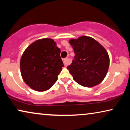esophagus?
Returning <instances> with one entry per match:
<instances>
[{
	"label": "esophagus",
	"mask_w": 130,
	"mask_h": 130,
	"mask_svg": "<svg viewBox=\"0 0 130 130\" xmlns=\"http://www.w3.org/2000/svg\"><path fill=\"white\" fill-rule=\"evenodd\" d=\"M63 63H64V66L65 67H67V64H68V63H69V59L67 58H64L63 59Z\"/></svg>",
	"instance_id": "esophagus-1"
}]
</instances>
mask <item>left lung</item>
Returning a JSON list of instances; mask_svg holds the SVG:
<instances>
[{"label": "left lung", "mask_w": 130, "mask_h": 130, "mask_svg": "<svg viewBox=\"0 0 130 130\" xmlns=\"http://www.w3.org/2000/svg\"><path fill=\"white\" fill-rule=\"evenodd\" d=\"M74 59L67 67L73 79L85 87H93L102 82L107 73L109 57L106 50L95 39L82 36L72 39Z\"/></svg>", "instance_id": "obj_1"}]
</instances>
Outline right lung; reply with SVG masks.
<instances>
[{"label":"right lung","mask_w":130,"mask_h":130,"mask_svg":"<svg viewBox=\"0 0 130 130\" xmlns=\"http://www.w3.org/2000/svg\"><path fill=\"white\" fill-rule=\"evenodd\" d=\"M60 53L52 39H40L28 46L20 61L21 75L26 84L39 92L50 89L64 66Z\"/></svg>","instance_id":"add662e5"}]
</instances>
